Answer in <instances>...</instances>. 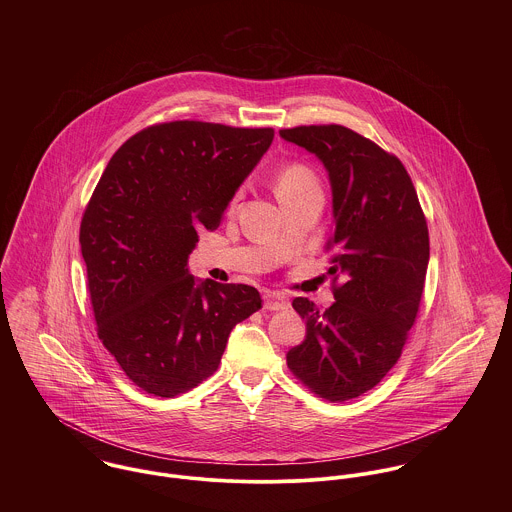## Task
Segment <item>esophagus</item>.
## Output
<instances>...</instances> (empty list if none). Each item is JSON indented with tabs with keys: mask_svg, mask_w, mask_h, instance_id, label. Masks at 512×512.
Masks as SVG:
<instances>
[{
	"mask_svg": "<svg viewBox=\"0 0 512 512\" xmlns=\"http://www.w3.org/2000/svg\"><path fill=\"white\" fill-rule=\"evenodd\" d=\"M264 309H268V311H284V309H288V301L280 293H266L264 295Z\"/></svg>",
	"mask_w": 512,
	"mask_h": 512,
	"instance_id": "1",
	"label": "esophagus"
}]
</instances>
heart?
I'll use <instances>...</instances> for the list:
<instances>
[{"mask_svg":"<svg viewBox=\"0 0 512 512\" xmlns=\"http://www.w3.org/2000/svg\"><path fill=\"white\" fill-rule=\"evenodd\" d=\"M309 189H321V185H319L317 173L307 163L290 161L278 171L276 191H278L280 201H286V199L295 197L303 191H309Z\"/></svg>","mask_w":512,"mask_h":512,"instance_id":"1","label":"heart"}]
</instances>
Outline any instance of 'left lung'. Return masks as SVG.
I'll list each match as a JSON object with an SVG mask.
<instances>
[{"instance_id": "8db88e82", "label": "left lung", "mask_w": 512, "mask_h": 512, "mask_svg": "<svg viewBox=\"0 0 512 512\" xmlns=\"http://www.w3.org/2000/svg\"><path fill=\"white\" fill-rule=\"evenodd\" d=\"M280 136L323 161L335 219L327 240L335 303L319 311L307 297L293 299L307 333L286 359L319 398L345 402L374 388L402 355L424 293L428 222L402 161L365 136L339 124Z\"/></svg>"}]
</instances>
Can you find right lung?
Listing matches in <instances>:
<instances>
[{"label":"right lung","instance_id":"add662e5","mask_svg":"<svg viewBox=\"0 0 512 512\" xmlns=\"http://www.w3.org/2000/svg\"><path fill=\"white\" fill-rule=\"evenodd\" d=\"M272 140V128L149 126L112 155L86 205L78 240L98 339L147 394L209 378L232 327L262 307L252 286L197 284L187 258Z\"/></svg>","mask_w":512,"mask_h":512}]
</instances>
